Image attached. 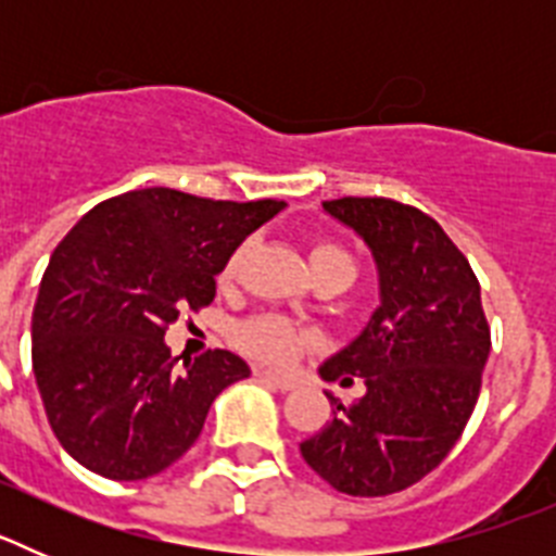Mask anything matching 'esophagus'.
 I'll use <instances>...</instances> for the list:
<instances>
[{"label": "esophagus", "instance_id": "1", "mask_svg": "<svg viewBox=\"0 0 556 556\" xmlns=\"http://www.w3.org/2000/svg\"><path fill=\"white\" fill-rule=\"evenodd\" d=\"M255 378H262V381H267V384H273L275 390H281V392H289L298 387V381H294L292 376H281V372L264 370V367H258V370H255Z\"/></svg>", "mask_w": 556, "mask_h": 556}]
</instances>
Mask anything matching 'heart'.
<instances>
[{"instance_id": "heart-1", "label": "heart", "mask_w": 556, "mask_h": 556, "mask_svg": "<svg viewBox=\"0 0 556 556\" xmlns=\"http://www.w3.org/2000/svg\"><path fill=\"white\" fill-rule=\"evenodd\" d=\"M244 255H248V244H239L230 253L228 262H225L223 273H219V281H236V275H239V269L244 264ZM308 258H312L314 275H353V258L348 255L345 248H339L333 242H317L312 248V253H308ZM233 337L236 345L242 348V351H248L255 358H262V362H269V365H289L308 342V333L298 323L281 317V314H255V317H250V320L239 323L233 328Z\"/></svg>"}]
</instances>
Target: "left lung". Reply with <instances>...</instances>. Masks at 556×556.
<instances>
[{
  "label": "left lung",
  "mask_w": 556,
  "mask_h": 556,
  "mask_svg": "<svg viewBox=\"0 0 556 556\" xmlns=\"http://www.w3.org/2000/svg\"><path fill=\"white\" fill-rule=\"evenodd\" d=\"M323 208L370 248L381 306L320 367L326 381L362 378L367 392L348 406L326 392L333 417L301 454L339 493L390 495L431 473L468 426L490 326L468 258L429 214L387 198L326 200Z\"/></svg>",
  "instance_id": "obj_1"
}]
</instances>
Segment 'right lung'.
Here are the masks:
<instances>
[{"label":"right lung","instance_id":"add662e5","mask_svg":"<svg viewBox=\"0 0 556 556\" xmlns=\"http://www.w3.org/2000/svg\"><path fill=\"white\" fill-rule=\"evenodd\" d=\"M281 208L155 186L105 200L63 236L33 308V372L83 468L116 481L161 473L194 445L214 397L250 376L230 351L178 367L164 333L214 301L230 253Z\"/></svg>","mask_w":556,"mask_h":556}]
</instances>
